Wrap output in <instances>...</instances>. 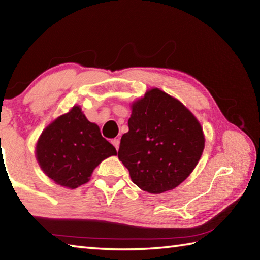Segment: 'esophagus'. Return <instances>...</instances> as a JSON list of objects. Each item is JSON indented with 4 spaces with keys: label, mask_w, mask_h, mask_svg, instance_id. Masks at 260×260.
Listing matches in <instances>:
<instances>
[{
    "label": "esophagus",
    "mask_w": 260,
    "mask_h": 260,
    "mask_svg": "<svg viewBox=\"0 0 260 260\" xmlns=\"http://www.w3.org/2000/svg\"><path fill=\"white\" fill-rule=\"evenodd\" d=\"M111 143L113 144L114 148H116L117 150H118V149H119V144H120V140H119V138H116V139H113V140L111 141Z\"/></svg>",
    "instance_id": "obj_1"
}]
</instances>
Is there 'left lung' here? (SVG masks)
Segmentation results:
<instances>
[{
	"label": "left lung",
	"mask_w": 260,
	"mask_h": 260,
	"mask_svg": "<svg viewBox=\"0 0 260 260\" xmlns=\"http://www.w3.org/2000/svg\"><path fill=\"white\" fill-rule=\"evenodd\" d=\"M131 109L129 131L121 136L118 158L142 190H172L190 175L203 153L200 121L159 88L148 90Z\"/></svg>",
	"instance_id": "1"
}]
</instances>
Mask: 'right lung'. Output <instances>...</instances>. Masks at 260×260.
Returning <instances> with one entry per match:
<instances>
[{
    "label": "right lung",
    "instance_id": "add662e5",
    "mask_svg": "<svg viewBox=\"0 0 260 260\" xmlns=\"http://www.w3.org/2000/svg\"><path fill=\"white\" fill-rule=\"evenodd\" d=\"M116 155V148L79 105L50 122L35 146L41 170L55 183L69 189L87 183L101 161Z\"/></svg>",
    "mask_w": 260,
    "mask_h": 260
}]
</instances>
